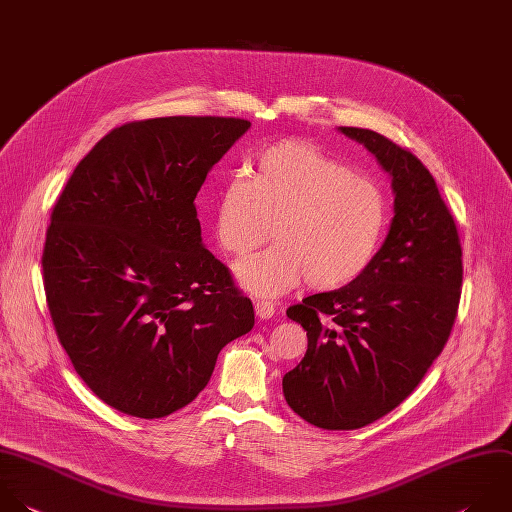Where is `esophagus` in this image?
I'll return each mask as SVG.
<instances>
[{
  "label": "esophagus",
  "mask_w": 512,
  "mask_h": 512,
  "mask_svg": "<svg viewBox=\"0 0 512 512\" xmlns=\"http://www.w3.org/2000/svg\"><path fill=\"white\" fill-rule=\"evenodd\" d=\"M254 310H256V316L262 318V320L272 318L274 312H276V310H274V304L268 302V300H258V302L254 304Z\"/></svg>",
  "instance_id": "obj_1"
}]
</instances>
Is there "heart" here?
<instances>
[{"mask_svg": "<svg viewBox=\"0 0 512 512\" xmlns=\"http://www.w3.org/2000/svg\"><path fill=\"white\" fill-rule=\"evenodd\" d=\"M390 220L384 190L302 140L268 146L254 178L232 174L216 208V238L242 260L236 276L256 296H280L306 278L312 290L356 280L376 258Z\"/></svg>", "mask_w": 512, "mask_h": 512, "instance_id": "obj_1", "label": "heart"}]
</instances>
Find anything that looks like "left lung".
I'll use <instances>...</instances> for the list:
<instances>
[{"instance_id": "obj_1", "label": "left lung", "mask_w": 512, "mask_h": 512, "mask_svg": "<svg viewBox=\"0 0 512 512\" xmlns=\"http://www.w3.org/2000/svg\"><path fill=\"white\" fill-rule=\"evenodd\" d=\"M340 132L392 176L394 218L356 280L286 310L306 330L308 350L284 374V398L324 430L362 428L418 386L450 336L462 286L458 230L428 168L378 132Z\"/></svg>"}]
</instances>
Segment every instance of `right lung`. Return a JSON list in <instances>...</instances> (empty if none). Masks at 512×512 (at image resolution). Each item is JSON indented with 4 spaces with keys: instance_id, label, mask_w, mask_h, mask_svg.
Here are the masks:
<instances>
[{
    "instance_id": "add662e5",
    "label": "right lung",
    "mask_w": 512,
    "mask_h": 512,
    "mask_svg": "<svg viewBox=\"0 0 512 512\" xmlns=\"http://www.w3.org/2000/svg\"><path fill=\"white\" fill-rule=\"evenodd\" d=\"M248 120L170 116L106 134L60 194L42 254L60 344L112 408L162 418L208 384L254 306L202 246L196 194Z\"/></svg>"
}]
</instances>
